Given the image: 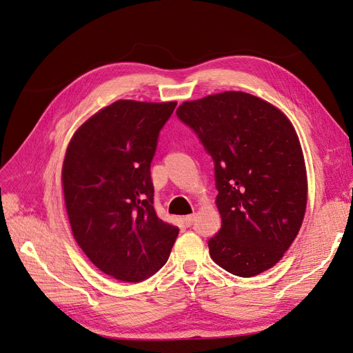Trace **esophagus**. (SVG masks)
I'll list each match as a JSON object with an SVG mask.
<instances>
[{"instance_id": "esophagus-1", "label": "esophagus", "mask_w": 353, "mask_h": 353, "mask_svg": "<svg viewBox=\"0 0 353 353\" xmlns=\"http://www.w3.org/2000/svg\"><path fill=\"white\" fill-rule=\"evenodd\" d=\"M195 219H196V215L195 214H190V215H186V217H183V221H185V224L188 227H190L193 224V221H195Z\"/></svg>"}]
</instances>
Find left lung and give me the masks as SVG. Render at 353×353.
I'll return each instance as SVG.
<instances>
[{
  "label": "left lung",
  "instance_id": "1",
  "mask_svg": "<svg viewBox=\"0 0 353 353\" xmlns=\"http://www.w3.org/2000/svg\"><path fill=\"white\" fill-rule=\"evenodd\" d=\"M176 114L215 164L221 229L208 242L212 261L239 277L274 267L299 233L308 199L292 121L276 105L239 90L185 101Z\"/></svg>",
  "mask_w": 353,
  "mask_h": 353
}]
</instances>
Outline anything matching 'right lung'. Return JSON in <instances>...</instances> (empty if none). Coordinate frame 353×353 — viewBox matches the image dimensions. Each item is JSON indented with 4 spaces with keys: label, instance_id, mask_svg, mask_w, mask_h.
I'll return each mask as SVG.
<instances>
[{
    "label": "right lung",
    "instance_id": "right-lung-1",
    "mask_svg": "<svg viewBox=\"0 0 353 353\" xmlns=\"http://www.w3.org/2000/svg\"><path fill=\"white\" fill-rule=\"evenodd\" d=\"M176 101L119 99L90 116L65 150L61 183L73 236L107 276L138 283L170 256L179 227L154 208L151 161Z\"/></svg>",
    "mask_w": 353,
    "mask_h": 353
}]
</instances>
